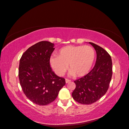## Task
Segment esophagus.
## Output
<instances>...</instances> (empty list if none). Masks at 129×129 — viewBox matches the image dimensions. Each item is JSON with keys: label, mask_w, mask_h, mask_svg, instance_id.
<instances>
[{"label": "esophagus", "mask_w": 129, "mask_h": 129, "mask_svg": "<svg viewBox=\"0 0 129 129\" xmlns=\"http://www.w3.org/2000/svg\"><path fill=\"white\" fill-rule=\"evenodd\" d=\"M70 82H71V80L70 79H68L67 78H66V83H67Z\"/></svg>", "instance_id": "obj_1"}]
</instances>
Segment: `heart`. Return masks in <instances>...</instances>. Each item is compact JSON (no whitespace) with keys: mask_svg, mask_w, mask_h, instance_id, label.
<instances>
[{"mask_svg":"<svg viewBox=\"0 0 129 129\" xmlns=\"http://www.w3.org/2000/svg\"><path fill=\"white\" fill-rule=\"evenodd\" d=\"M95 53L89 46H66L60 49L57 56H51L50 63L55 73L63 75L67 70L71 76H84L89 72L93 64Z\"/></svg>","mask_w":129,"mask_h":129,"instance_id":"obj_1","label":"heart"}]
</instances>
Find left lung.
Listing matches in <instances>:
<instances>
[{
	"mask_svg": "<svg viewBox=\"0 0 129 129\" xmlns=\"http://www.w3.org/2000/svg\"><path fill=\"white\" fill-rule=\"evenodd\" d=\"M89 44L96 51L95 64L87 74L74 81L76 87L72 94L74 101L82 104H92L101 99L107 93L113 74L109 54L99 46Z\"/></svg>",
	"mask_w": 129,
	"mask_h": 129,
	"instance_id": "obj_1",
	"label": "left lung"
}]
</instances>
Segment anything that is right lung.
<instances>
[{
	"label": "right lung",
	"mask_w": 129,
	"mask_h": 129,
	"mask_svg": "<svg viewBox=\"0 0 129 129\" xmlns=\"http://www.w3.org/2000/svg\"><path fill=\"white\" fill-rule=\"evenodd\" d=\"M53 46L48 41L38 42L20 59L18 75L22 91L30 101L39 105L53 102L66 84L65 79L57 76L50 66Z\"/></svg>",
	"instance_id": "right-lung-1"
}]
</instances>
